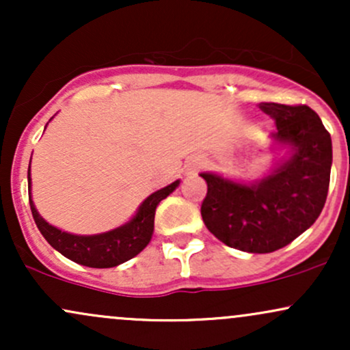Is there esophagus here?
I'll return each mask as SVG.
<instances>
[{
  "mask_svg": "<svg viewBox=\"0 0 350 350\" xmlns=\"http://www.w3.org/2000/svg\"><path fill=\"white\" fill-rule=\"evenodd\" d=\"M200 166H202V164H200L199 161H194V163H192L191 164V166H189V171H191V172H196V171H198L199 170V167Z\"/></svg>",
  "mask_w": 350,
  "mask_h": 350,
  "instance_id": "obj_1",
  "label": "esophagus"
}]
</instances>
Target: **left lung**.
<instances>
[{
	"label": "left lung",
	"instance_id": "left-lung-1",
	"mask_svg": "<svg viewBox=\"0 0 350 350\" xmlns=\"http://www.w3.org/2000/svg\"><path fill=\"white\" fill-rule=\"evenodd\" d=\"M276 123L271 139L290 148L283 163L265 178L235 183L202 172L207 196L200 214L211 234L228 247L270 253L308 230L326 204L331 179V135L306 105L260 103Z\"/></svg>",
	"mask_w": 350,
	"mask_h": 350
}]
</instances>
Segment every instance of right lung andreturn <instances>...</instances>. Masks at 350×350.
Masks as SVG:
<instances>
[{"mask_svg":"<svg viewBox=\"0 0 350 350\" xmlns=\"http://www.w3.org/2000/svg\"><path fill=\"white\" fill-rule=\"evenodd\" d=\"M178 186L179 180H174L170 186L152 192L150 198L143 200L138 212L130 222L97 235H74L59 230L57 227L47 224L39 215L31 196L29 206L36 226H38L44 239L51 243L52 248L62 253L66 258L83 265V267L111 268L131 260L150 243L152 230H154L156 207ZM27 189H29L31 194V163L29 170H27Z\"/></svg>","mask_w":350,"mask_h":350,"instance_id":"1","label":"right lung"}]
</instances>
